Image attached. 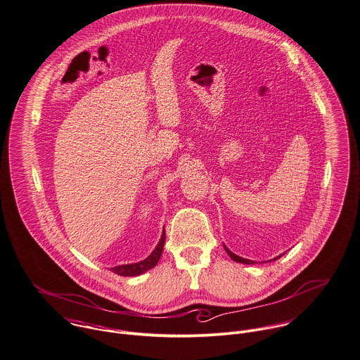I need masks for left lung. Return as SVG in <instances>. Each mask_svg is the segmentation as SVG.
Returning a JSON list of instances; mask_svg holds the SVG:
<instances>
[{
	"instance_id": "obj_1",
	"label": "left lung",
	"mask_w": 360,
	"mask_h": 360,
	"mask_svg": "<svg viewBox=\"0 0 360 360\" xmlns=\"http://www.w3.org/2000/svg\"><path fill=\"white\" fill-rule=\"evenodd\" d=\"M224 250H226V252L230 255V258L233 259V261H236V262H240V264H247V265H251V264H255L254 261H250V259H245V258H241V257H238V255H236V254H233L226 245H224ZM282 255H279V257H276L275 259H279Z\"/></svg>"
}]
</instances>
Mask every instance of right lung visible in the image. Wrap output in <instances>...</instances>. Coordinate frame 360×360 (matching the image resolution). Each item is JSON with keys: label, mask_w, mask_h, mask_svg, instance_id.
Listing matches in <instances>:
<instances>
[{"label": "right lung", "mask_w": 360, "mask_h": 360, "mask_svg": "<svg viewBox=\"0 0 360 360\" xmlns=\"http://www.w3.org/2000/svg\"><path fill=\"white\" fill-rule=\"evenodd\" d=\"M164 243H165V230H162V236L160 238V243L157 244L154 251L146 259H143L140 262H136V264L119 265V266L110 268V271L120 275V276H139V275L147 272L148 269L154 268L158 264V261L161 258V254H162V250H164Z\"/></svg>", "instance_id": "obj_1"}]
</instances>
